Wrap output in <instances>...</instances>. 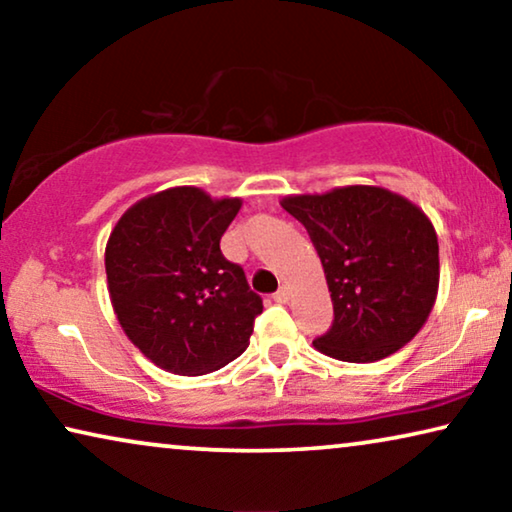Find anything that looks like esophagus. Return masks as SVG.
<instances>
[{"label": "esophagus", "mask_w": 512, "mask_h": 512, "mask_svg": "<svg viewBox=\"0 0 512 512\" xmlns=\"http://www.w3.org/2000/svg\"><path fill=\"white\" fill-rule=\"evenodd\" d=\"M272 298H275V303H289V298H291L289 286H282V289H279Z\"/></svg>", "instance_id": "obj_1"}]
</instances>
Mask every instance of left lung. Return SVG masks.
Here are the masks:
<instances>
[{
    "label": "left lung",
    "mask_w": 512,
    "mask_h": 512,
    "mask_svg": "<svg viewBox=\"0 0 512 512\" xmlns=\"http://www.w3.org/2000/svg\"><path fill=\"white\" fill-rule=\"evenodd\" d=\"M324 265L333 326L312 342L338 361L387 359L419 333L438 296V235L429 216L382 186L286 195Z\"/></svg>",
    "instance_id": "left-lung-1"
}]
</instances>
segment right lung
Instances as JSON below:
<instances>
[{"mask_svg": "<svg viewBox=\"0 0 512 512\" xmlns=\"http://www.w3.org/2000/svg\"><path fill=\"white\" fill-rule=\"evenodd\" d=\"M240 207V198L174 186L137 200L111 230V307L132 345L167 373H212L249 347L263 300L221 254Z\"/></svg>", "mask_w": 512, "mask_h": 512, "instance_id": "add662e5", "label": "right lung"}]
</instances>
